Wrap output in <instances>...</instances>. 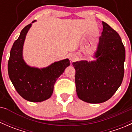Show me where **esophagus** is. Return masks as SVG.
Instances as JSON below:
<instances>
[{
    "label": "esophagus",
    "instance_id": "esophagus-1",
    "mask_svg": "<svg viewBox=\"0 0 132 132\" xmlns=\"http://www.w3.org/2000/svg\"><path fill=\"white\" fill-rule=\"evenodd\" d=\"M68 58H69V59L70 60V61H72V62H73V61H76V60H77V56L75 55V54H70L68 55Z\"/></svg>",
    "mask_w": 132,
    "mask_h": 132
}]
</instances>
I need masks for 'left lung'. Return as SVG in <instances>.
<instances>
[{
  "instance_id": "obj_1",
  "label": "left lung",
  "mask_w": 132,
  "mask_h": 132,
  "mask_svg": "<svg viewBox=\"0 0 132 132\" xmlns=\"http://www.w3.org/2000/svg\"><path fill=\"white\" fill-rule=\"evenodd\" d=\"M103 31L94 57L96 61L75 62L77 96L84 102L100 103L110 99L124 77L125 49L118 33L102 22Z\"/></svg>"
}]
</instances>
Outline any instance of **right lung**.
<instances>
[{"mask_svg": "<svg viewBox=\"0 0 132 132\" xmlns=\"http://www.w3.org/2000/svg\"><path fill=\"white\" fill-rule=\"evenodd\" d=\"M31 25L22 29L19 38L13 43L7 65L8 74L14 88L22 98L29 102H40L50 98L55 82L70 63V60L66 59L42 69L27 65L22 57V50Z\"/></svg>", "mask_w": 132, "mask_h": 132, "instance_id": "1", "label": "right lung"}]
</instances>
